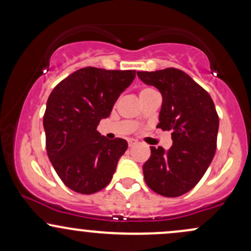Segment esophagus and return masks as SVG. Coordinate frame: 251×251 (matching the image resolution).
Wrapping results in <instances>:
<instances>
[{"instance_id": "34e87169", "label": "esophagus", "mask_w": 251, "mask_h": 251, "mask_svg": "<svg viewBox=\"0 0 251 251\" xmlns=\"http://www.w3.org/2000/svg\"><path fill=\"white\" fill-rule=\"evenodd\" d=\"M135 144H137V142H135V140H133V139L128 140V146H129V148H132V146L135 145Z\"/></svg>"}]
</instances>
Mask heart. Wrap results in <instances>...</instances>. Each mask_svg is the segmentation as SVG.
<instances>
[{
	"mask_svg": "<svg viewBox=\"0 0 251 251\" xmlns=\"http://www.w3.org/2000/svg\"><path fill=\"white\" fill-rule=\"evenodd\" d=\"M154 94H159L158 93V91L153 87H150V86H146V87H143L142 89L139 91V98L140 100L145 99V98L148 97H151V96H154ZM140 118H138L137 122H139Z\"/></svg>",
	"mask_w": 251,
	"mask_h": 251,
	"instance_id": "obj_1",
	"label": "heart"
}]
</instances>
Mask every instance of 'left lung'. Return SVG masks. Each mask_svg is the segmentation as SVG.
Here are the masks:
<instances>
[{
    "mask_svg": "<svg viewBox=\"0 0 251 251\" xmlns=\"http://www.w3.org/2000/svg\"><path fill=\"white\" fill-rule=\"evenodd\" d=\"M137 74L162 93L157 127L171 131L174 140L166 152L162 146H151L144 178L155 194L179 197L197 185L215 155L220 125L215 103L205 89L178 68Z\"/></svg>",
    "mask_w": 251,
    "mask_h": 251,
    "instance_id": "left-lung-1",
    "label": "left lung"
}]
</instances>
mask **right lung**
Returning <instances> with one entry per match:
<instances>
[{"mask_svg":"<svg viewBox=\"0 0 251 251\" xmlns=\"http://www.w3.org/2000/svg\"><path fill=\"white\" fill-rule=\"evenodd\" d=\"M134 77L135 71L80 68L48 97L43 116L48 158L63 184L77 194L91 195L107 186L127 150L125 139L108 140L97 126Z\"/></svg>","mask_w":251,"mask_h":251,"instance_id":"obj_1","label":"right lung"}]
</instances>
